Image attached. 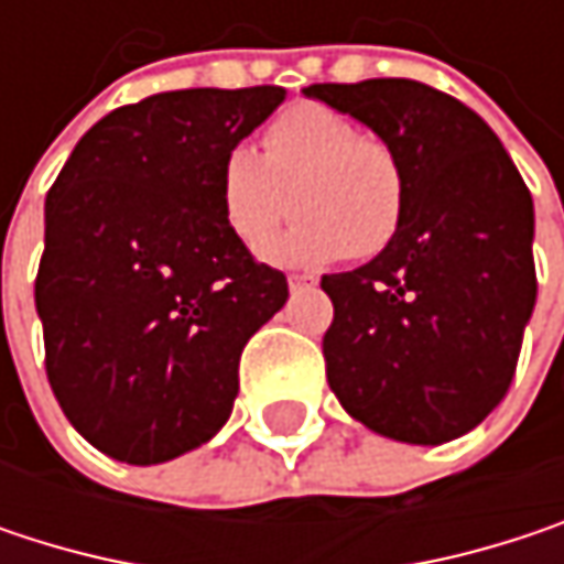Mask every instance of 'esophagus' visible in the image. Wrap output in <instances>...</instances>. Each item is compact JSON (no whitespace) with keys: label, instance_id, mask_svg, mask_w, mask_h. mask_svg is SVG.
Returning a JSON list of instances; mask_svg holds the SVG:
<instances>
[{"label":"esophagus","instance_id":"esophagus-1","mask_svg":"<svg viewBox=\"0 0 564 564\" xmlns=\"http://www.w3.org/2000/svg\"><path fill=\"white\" fill-rule=\"evenodd\" d=\"M286 286L296 293V290H303V286H313V278H310V274H290V278H286Z\"/></svg>","mask_w":564,"mask_h":564}]
</instances>
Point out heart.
I'll return each mask as SVG.
<instances>
[{"label": "heart", "mask_w": 564, "mask_h": 564, "mask_svg": "<svg viewBox=\"0 0 564 564\" xmlns=\"http://www.w3.org/2000/svg\"><path fill=\"white\" fill-rule=\"evenodd\" d=\"M296 208L293 228L264 248L283 268L376 258L404 218V175L382 140L329 107L283 110L264 133V156L231 147L218 166V205L228 231L258 251Z\"/></svg>", "instance_id": "heart-1"}]
</instances>
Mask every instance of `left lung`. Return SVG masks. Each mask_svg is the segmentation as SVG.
Listing matches in <instances>:
<instances>
[{
    "label": "left lung",
    "instance_id": "left-lung-1",
    "mask_svg": "<svg viewBox=\"0 0 564 564\" xmlns=\"http://www.w3.org/2000/svg\"><path fill=\"white\" fill-rule=\"evenodd\" d=\"M369 127L404 175V218L386 251L323 274L333 326L326 379L369 431L444 444L507 394L535 306V212L500 137L460 100L404 77L313 84Z\"/></svg>",
    "mask_w": 564,
    "mask_h": 564
}]
</instances>
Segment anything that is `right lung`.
I'll return each mask as SVG.
<instances>
[{
  "label": "right lung",
  "mask_w": 564,
  "mask_h": 564,
  "mask_svg": "<svg viewBox=\"0 0 564 564\" xmlns=\"http://www.w3.org/2000/svg\"><path fill=\"white\" fill-rule=\"evenodd\" d=\"M283 87L153 94L97 120L45 198L35 310L61 411L100 454L150 467L212 441L248 339L286 303L218 205L221 156Z\"/></svg>",
  "instance_id": "1"
}]
</instances>
